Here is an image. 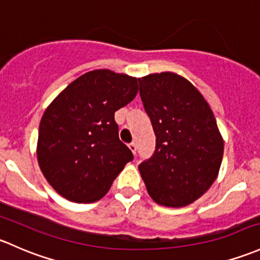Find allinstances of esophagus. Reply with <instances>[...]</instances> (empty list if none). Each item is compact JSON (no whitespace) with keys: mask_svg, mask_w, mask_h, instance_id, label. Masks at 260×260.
<instances>
[{"mask_svg":"<svg viewBox=\"0 0 260 260\" xmlns=\"http://www.w3.org/2000/svg\"><path fill=\"white\" fill-rule=\"evenodd\" d=\"M128 147H129L131 152H132L133 154H136V151H137V144H136L135 142H132V143H131L129 146H128Z\"/></svg>","mask_w":260,"mask_h":260,"instance_id":"34e87169","label":"esophagus"}]
</instances>
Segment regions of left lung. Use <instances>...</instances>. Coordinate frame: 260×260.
Instances as JSON below:
<instances>
[{"label":"left lung","instance_id":"1","mask_svg":"<svg viewBox=\"0 0 260 260\" xmlns=\"http://www.w3.org/2000/svg\"><path fill=\"white\" fill-rule=\"evenodd\" d=\"M139 94L151 118L155 151L138 166L155 203L184 207L217 179L224 142L201 92L173 72L138 78Z\"/></svg>","mask_w":260,"mask_h":260}]
</instances>
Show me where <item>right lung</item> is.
<instances>
[{"mask_svg": "<svg viewBox=\"0 0 260 260\" xmlns=\"http://www.w3.org/2000/svg\"><path fill=\"white\" fill-rule=\"evenodd\" d=\"M138 92L137 78L94 70L75 80L43 113L37 159L54 190L76 203L107 194L128 162L131 149L118 138L114 112Z\"/></svg>", "mask_w": 260, "mask_h": 260, "instance_id": "right-lung-1", "label": "right lung"}]
</instances>
